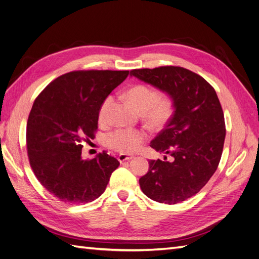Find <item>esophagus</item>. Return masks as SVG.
Masks as SVG:
<instances>
[{"label": "esophagus", "instance_id": "obj_1", "mask_svg": "<svg viewBox=\"0 0 259 259\" xmlns=\"http://www.w3.org/2000/svg\"><path fill=\"white\" fill-rule=\"evenodd\" d=\"M134 158V156H131V155H127V154H119L118 155V160L120 162H123L125 160H130Z\"/></svg>", "mask_w": 259, "mask_h": 259}]
</instances>
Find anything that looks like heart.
<instances>
[{"label":"heart","instance_id":"b5f03b06","mask_svg":"<svg viewBox=\"0 0 259 259\" xmlns=\"http://www.w3.org/2000/svg\"><path fill=\"white\" fill-rule=\"evenodd\" d=\"M125 98L137 112L141 113L146 123L152 128H158L164 124L172 112V103L166 94L158 95L152 88L138 84L129 89ZM113 98L108 97L102 103L99 110V119L106 122L109 117ZM145 139L144 132L138 129H117L105 137V145L109 149L120 153L136 152Z\"/></svg>","mask_w":259,"mask_h":259}]
</instances>
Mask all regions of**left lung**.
<instances>
[{
  "mask_svg": "<svg viewBox=\"0 0 259 259\" xmlns=\"http://www.w3.org/2000/svg\"><path fill=\"white\" fill-rule=\"evenodd\" d=\"M130 76L166 93L174 107L166 127L151 142L164 159L149 161L140 187L158 203L186 201L208 182L223 154L226 125L216 91L195 72L175 66L135 69Z\"/></svg>",
  "mask_w": 259,
  "mask_h": 259,
  "instance_id": "left-lung-1",
  "label": "left lung"
}]
</instances>
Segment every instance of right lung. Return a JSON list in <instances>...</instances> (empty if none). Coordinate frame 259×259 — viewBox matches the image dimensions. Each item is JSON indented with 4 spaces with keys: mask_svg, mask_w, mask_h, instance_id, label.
I'll list each match as a JSON object with an SVG mask.
<instances>
[{
    "mask_svg": "<svg viewBox=\"0 0 259 259\" xmlns=\"http://www.w3.org/2000/svg\"><path fill=\"white\" fill-rule=\"evenodd\" d=\"M128 75V70L71 71L35 99L27 122L28 157L36 179L60 201H94L119 166L105 152L90 160L81 152L94 138L102 103Z\"/></svg>",
    "mask_w": 259,
    "mask_h": 259,
    "instance_id": "right-lung-1",
    "label": "right lung"
}]
</instances>
